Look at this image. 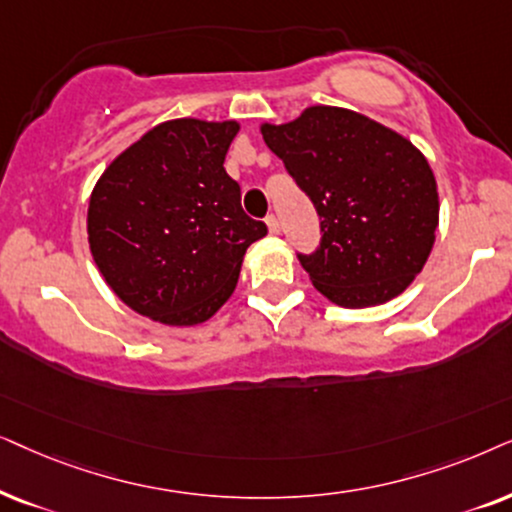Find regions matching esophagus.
<instances>
[{
  "instance_id": "esophagus-1",
  "label": "esophagus",
  "mask_w": 512,
  "mask_h": 512,
  "mask_svg": "<svg viewBox=\"0 0 512 512\" xmlns=\"http://www.w3.org/2000/svg\"><path fill=\"white\" fill-rule=\"evenodd\" d=\"M267 227L271 234H281V222H278L276 215H267Z\"/></svg>"
}]
</instances>
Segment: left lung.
Instances as JSON below:
<instances>
[{"mask_svg": "<svg viewBox=\"0 0 512 512\" xmlns=\"http://www.w3.org/2000/svg\"><path fill=\"white\" fill-rule=\"evenodd\" d=\"M320 217L318 248L299 262L346 309L398 297L424 269L438 229V187L424 154L391 128L342 107H309L262 126Z\"/></svg>", "mask_w": 512, "mask_h": 512, "instance_id": "obj_1", "label": "left lung"}]
</instances>
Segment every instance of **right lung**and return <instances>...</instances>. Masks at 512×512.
<instances>
[{"mask_svg":"<svg viewBox=\"0 0 512 512\" xmlns=\"http://www.w3.org/2000/svg\"><path fill=\"white\" fill-rule=\"evenodd\" d=\"M236 121L175 119L109 163L88 203V245L121 302L163 325H196L231 297L267 224L224 170Z\"/></svg>","mask_w":512,"mask_h":512,"instance_id":"add662e5","label":"right lung"}]
</instances>
